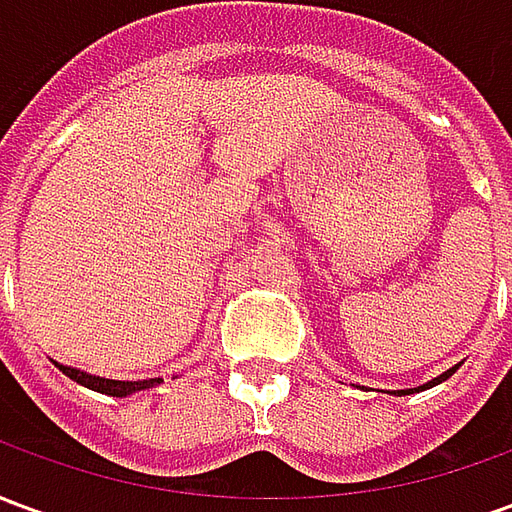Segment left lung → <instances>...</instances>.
<instances>
[{"instance_id": "obj_1", "label": "left lung", "mask_w": 512, "mask_h": 512, "mask_svg": "<svg viewBox=\"0 0 512 512\" xmlns=\"http://www.w3.org/2000/svg\"><path fill=\"white\" fill-rule=\"evenodd\" d=\"M455 370H458V367H450L447 373H441L439 378H433V381H428V384L417 386V389H397L395 395H414V392H422V389H430V386H436V384H441V381H447V378H450L452 373H455Z\"/></svg>"}]
</instances>
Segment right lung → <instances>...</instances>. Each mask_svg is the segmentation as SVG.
<instances>
[{
  "label": "right lung",
  "mask_w": 512,
  "mask_h": 512,
  "mask_svg": "<svg viewBox=\"0 0 512 512\" xmlns=\"http://www.w3.org/2000/svg\"><path fill=\"white\" fill-rule=\"evenodd\" d=\"M54 365L60 367L65 376L73 378L76 384H82L87 386V389H93V392H101V395H112V397H128V395H134V392L153 389V386L161 384V378H147V381H112V378L90 376V373H84V370L60 365V362H54Z\"/></svg>",
  "instance_id": "obj_1"
}]
</instances>
